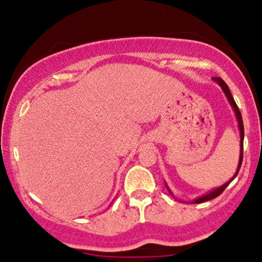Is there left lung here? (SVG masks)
Returning a JSON list of instances; mask_svg holds the SVG:
<instances>
[{
  "mask_svg": "<svg viewBox=\"0 0 262 262\" xmlns=\"http://www.w3.org/2000/svg\"><path fill=\"white\" fill-rule=\"evenodd\" d=\"M212 79L215 80L216 83L219 84L220 86L222 88L223 93L226 94L227 99H228L229 103H231V106L233 107V111H234V113H235V117H237L238 125H239V130H241V155H239V163H238L237 172H235V174L233 176V178L231 179V181H228L227 183H225V184H223L222 187L213 189V190H212V191H210L209 194H205V195H203V196H200V198H198V199H195V200L193 201V203H195V204H200V203H204V201H209V200H211V199H215V198L219 196V195H221V194L223 193V190H225V189H226L227 187H228L229 183H231V182L233 181V179H234L235 177H237V174H238L239 169H241L242 161H243V141H244V125H243V119H242L241 111H239V108H238L237 103H235V101H234V99H233V96H232L231 91H229V88L227 86V84L225 83V81H223V80L221 79V78H219V77H217V78H212ZM167 189H168V187H167ZM168 191H169V193L172 194V191L169 190V189H168ZM172 195H173V194H172Z\"/></svg>",
  "mask_w": 262,
  "mask_h": 262,
  "instance_id": "1",
  "label": "left lung"
}]
</instances>
